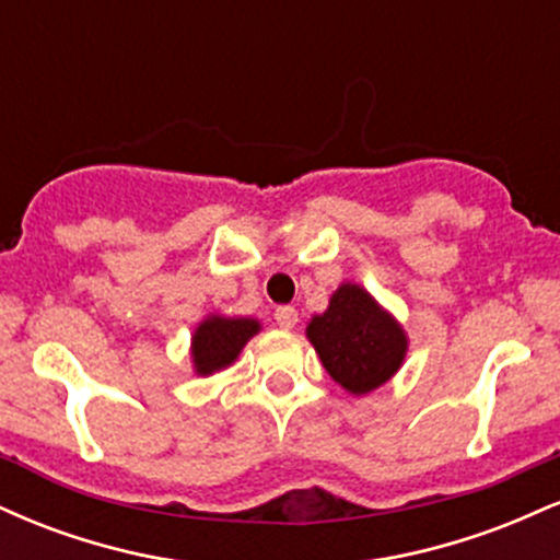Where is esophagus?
I'll return each instance as SVG.
<instances>
[{
  "label": "esophagus",
  "instance_id": "esophagus-1",
  "mask_svg": "<svg viewBox=\"0 0 560 560\" xmlns=\"http://www.w3.org/2000/svg\"><path fill=\"white\" fill-rule=\"evenodd\" d=\"M273 318L281 329L289 331V329H294V324H298V311H294L292 305H281V307H276Z\"/></svg>",
  "mask_w": 560,
  "mask_h": 560
}]
</instances>
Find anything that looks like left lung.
I'll use <instances>...</instances> for the list:
<instances>
[{"instance_id":"1","label":"left lung","mask_w":560,"mask_h":560,"mask_svg":"<svg viewBox=\"0 0 560 560\" xmlns=\"http://www.w3.org/2000/svg\"><path fill=\"white\" fill-rule=\"evenodd\" d=\"M305 337L326 374L355 397L387 384L408 355L400 320L355 281L334 289L329 307L307 320Z\"/></svg>"}]
</instances>
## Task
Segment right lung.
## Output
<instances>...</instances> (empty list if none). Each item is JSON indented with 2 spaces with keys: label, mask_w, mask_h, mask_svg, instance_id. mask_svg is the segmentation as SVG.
<instances>
[{
  "label": "right lung",
  "mask_w": 560,
  "mask_h": 560,
  "mask_svg": "<svg viewBox=\"0 0 560 560\" xmlns=\"http://www.w3.org/2000/svg\"><path fill=\"white\" fill-rule=\"evenodd\" d=\"M262 329L253 316H223L210 313L191 331L189 358L197 376H213L236 363L244 345Z\"/></svg>",
  "instance_id": "obj_1"
}]
</instances>
